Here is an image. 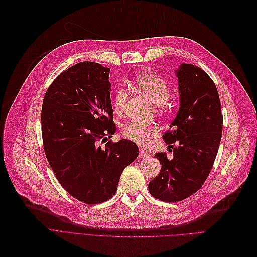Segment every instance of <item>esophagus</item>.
I'll return each mask as SVG.
<instances>
[{
	"mask_svg": "<svg viewBox=\"0 0 257 257\" xmlns=\"http://www.w3.org/2000/svg\"><path fill=\"white\" fill-rule=\"evenodd\" d=\"M151 157V155L149 154V153H146V152H144V151H142V150H140V154H139V158H141V159H149Z\"/></svg>",
	"mask_w": 257,
	"mask_h": 257,
	"instance_id": "esophagus-1",
	"label": "esophagus"
}]
</instances>
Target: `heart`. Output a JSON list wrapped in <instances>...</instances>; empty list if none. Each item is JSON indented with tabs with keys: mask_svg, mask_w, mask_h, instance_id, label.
I'll list each match as a JSON object with an SVG mask.
<instances>
[{
	"mask_svg": "<svg viewBox=\"0 0 257 257\" xmlns=\"http://www.w3.org/2000/svg\"><path fill=\"white\" fill-rule=\"evenodd\" d=\"M134 81L153 103L158 104L159 111L161 113L166 112V101L169 98L170 88L168 82L162 76L154 74V73H141L135 77ZM126 97L127 90L125 87H120L115 92L113 97V106L115 112L121 113L123 111ZM121 134L124 138L135 142L140 146H148L151 139L157 136L158 128L154 125L130 121L122 125Z\"/></svg>",
	"mask_w": 257,
	"mask_h": 257,
	"instance_id": "1",
	"label": "heart"
}]
</instances>
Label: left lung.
<instances>
[{
	"label": "left lung",
	"instance_id": "8db88e82",
	"mask_svg": "<svg viewBox=\"0 0 257 257\" xmlns=\"http://www.w3.org/2000/svg\"><path fill=\"white\" fill-rule=\"evenodd\" d=\"M176 74L180 108L163 135V140L174 148L173 159H167L166 153H157L155 157L162 167L149 183L153 197L172 203L190 197L202 187L211 172L223 131L221 101L209 75L190 64H182Z\"/></svg>",
	"mask_w": 257,
	"mask_h": 257
}]
</instances>
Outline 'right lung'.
Masks as SVG:
<instances>
[{
  "label": "right lung",
  "instance_id": "obj_1",
  "mask_svg": "<svg viewBox=\"0 0 257 257\" xmlns=\"http://www.w3.org/2000/svg\"><path fill=\"white\" fill-rule=\"evenodd\" d=\"M108 74L92 62L70 67L48 88L42 106L47 160L65 190L90 205L114 197L122 172L139 155L131 140L107 141L116 132Z\"/></svg>",
  "mask_w": 257,
  "mask_h": 257
}]
</instances>
